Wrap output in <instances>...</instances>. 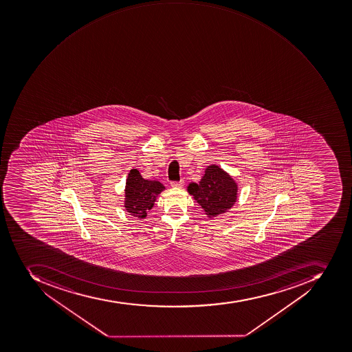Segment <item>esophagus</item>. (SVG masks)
<instances>
[{
    "label": "esophagus",
    "mask_w": 352,
    "mask_h": 352,
    "mask_svg": "<svg viewBox=\"0 0 352 352\" xmlns=\"http://www.w3.org/2000/svg\"><path fill=\"white\" fill-rule=\"evenodd\" d=\"M184 186V181L181 180L179 182H171L172 188H183Z\"/></svg>",
    "instance_id": "obj_1"
}]
</instances>
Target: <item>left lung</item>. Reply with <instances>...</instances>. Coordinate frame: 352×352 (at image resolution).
Here are the masks:
<instances>
[{"instance_id": "1", "label": "left lung", "mask_w": 352, "mask_h": 352, "mask_svg": "<svg viewBox=\"0 0 352 352\" xmlns=\"http://www.w3.org/2000/svg\"><path fill=\"white\" fill-rule=\"evenodd\" d=\"M188 192L201 205L205 215L212 218L226 212L237 202L238 184L221 166L210 164L199 183L188 184Z\"/></svg>"}]
</instances>
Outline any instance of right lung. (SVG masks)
Segmentation results:
<instances>
[{
	"label": "right lung",
	"mask_w": 352,
	"mask_h": 352,
	"mask_svg": "<svg viewBox=\"0 0 352 352\" xmlns=\"http://www.w3.org/2000/svg\"><path fill=\"white\" fill-rule=\"evenodd\" d=\"M166 190L159 181L144 180L137 169H131L126 179L125 201L124 208L134 217H147L148 210L155 205L161 192Z\"/></svg>",
	"instance_id": "1"
}]
</instances>
